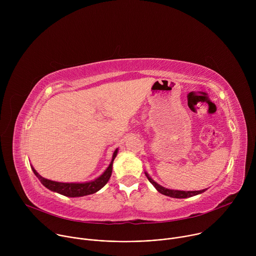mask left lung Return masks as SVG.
<instances>
[{
	"instance_id": "obj_1",
	"label": "left lung",
	"mask_w": 256,
	"mask_h": 256,
	"mask_svg": "<svg viewBox=\"0 0 256 256\" xmlns=\"http://www.w3.org/2000/svg\"><path fill=\"white\" fill-rule=\"evenodd\" d=\"M146 176H147V178L149 179V181L151 182V184L155 186V188L162 194L164 196H170V198H190V196H196V194H202L204 192H206V190H194V192H184V190H168V188H165L161 186H159L157 182H155L147 172H144Z\"/></svg>"
}]
</instances>
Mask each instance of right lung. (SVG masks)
I'll use <instances>...</instances> for the list:
<instances>
[{"instance_id":"obj_1","label":"right lung","mask_w":256,"mask_h":256,"mask_svg":"<svg viewBox=\"0 0 256 256\" xmlns=\"http://www.w3.org/2000/svg\"><path fill=\"white\" fill-rule=\"evenodd\" d=\"M116 154H118V149L114 151L112 160L110 164H109V166L107 167V169L105 170V172L100 177L95 179L94 181L86 182V184H62V182L52 181V180L44 178L42 176H40L38 172L34 170V168H32V170H33L34 174L38 177L42 184L50 190L56 192L60 194L70 196V198L84 196H88V194L97 192L99 190H101L107 184L109 178H110V176H112V164H114V160L116 157Z\"/></svg>"}]
</instances>
